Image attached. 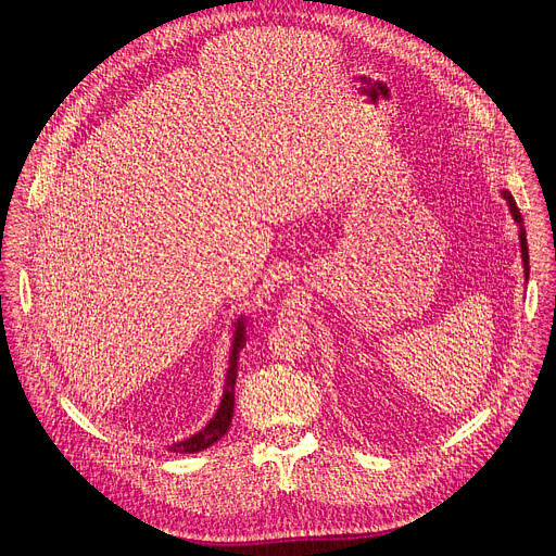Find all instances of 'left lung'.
<instances>
[{"instance_id": "obj_1", "label": "left lung", "mask_w": 556, "mask_h": 556, "mask_svg": "<svg viewBox=\"0 0 556 556\" xmlns=\"http://www.w3.org/2000/svg\"><path fill=\"white\" fill-rule=\"evenodd\" d=\"M502 195H504V200L508 202V206H510V213H513V219H515V222H517V226H519L521 260H523V273H526V279H528L530 266H528V242H526V228H523V217H521V213H519V208H517V202H515V198H513L508 191H502Z\"/></svg>"}]
</instances>
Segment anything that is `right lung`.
Returning <instances> with one entry per match:
<instances>
[{
	"label": "right lung",
	"mask_w": 556,
	"mask_h": 556,
	"mask_svg": "<svg viewBox=\"0 0 556 556\" xmlns=\"http://www.w3.org/2000/svg\"><path fill=\"white\" fill-rule=\"evenodd\" d=\"M247 341V328H244V319L237 321L235 326V337H232V350H230V361H228V371H226V387H224V395L217 414L213 416V420L195 435L169 446L176 453H198L211 444H215L230 427L232 420V407H235V378H237V358H240V350L244 348Z\"/></svg>",
	"instance_id": "right-lung-1"
}]
</instances>
